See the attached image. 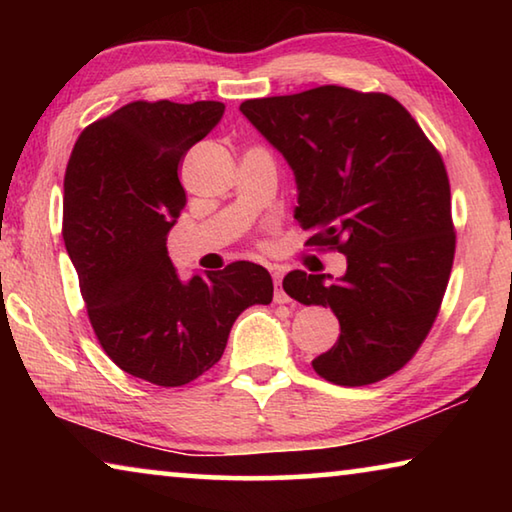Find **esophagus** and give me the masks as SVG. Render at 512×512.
<instances>
[{"mask_svg":"<svg viewBox=\"0 0 512 512\" xmlns=\"http://www.w3.org/2000/svg\"><path fill=\"white\" fill-rule=\"evenodd\" d=\"M273 282H275V293H273V300L277 305H284V302H289V296L284 293L282 289V273L280 271H273Z\"/></svg>","mask_w":512,"mask_h":512,"instance_id":"obj_1","label":"esophagus"}]
</instances>
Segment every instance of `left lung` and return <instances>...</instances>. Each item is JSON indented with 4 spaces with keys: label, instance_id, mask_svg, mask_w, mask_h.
<instances>
[{
    "label": "left lung",
    "instance_id": "left-lung-1",
    "mask_svg": "<svg viewBox=\"0 0 512 512\" xmlns=\"http://www.w3.org/2000/svg\"><path fill=\"white\" fill-rule=\"evenodd\" d=\"M296 173L307 246L339 250L348 271H291L282 287L329 307L341 334L311 366L339 386H366L413 359L440 311L456 232L445 162L409 110L384 92L320 85L239 106Z\"/></svg>",
    "mask_w": 512,
    "mask_h": 512
}]
</instances>
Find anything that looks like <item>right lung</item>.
Instances as JSON below:
<instances>
[{
  "mask_svg": "<svg viewBox=\"0 0 512 512\" xmlns=\"http://www.w3.org/2000/svg\"><path fill=\"white\" fill-rule=\"evenodd\" d=\"M221 101H133L69 155L63 239L103 352L155 386H185L221 359L232 323L273 300L264 266L232 262L183 282L167 253L187 203L178 167L219 124Z\"/></svg>",
  "mask_w": 512,
  "mask_h": 512,
  "instance_id": "1",
  "label": "right lung"
}]
</instances>
